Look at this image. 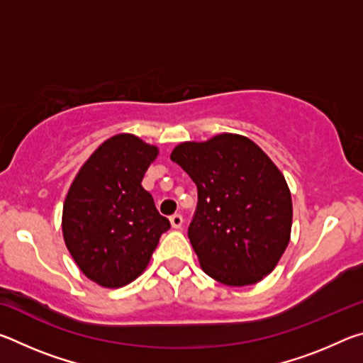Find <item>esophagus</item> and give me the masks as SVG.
I'll list each match as a JSON object with an SVG mask.
<instances>
[{"label":"esophagus","mask_w":363,"mask_h":363,"mask_svg":"<svg viewBox=\"0 0 363 363\" xmlns=\"http://www.w3.org/2000/svg\"><path fill=\"white\" fill-rule=\"evenodd\" d=\"M169 223H171V225H173V229H181L182 216L181 214H173V216L169 218Z\"/></svg>","instance_id":"1"}]
</instances>
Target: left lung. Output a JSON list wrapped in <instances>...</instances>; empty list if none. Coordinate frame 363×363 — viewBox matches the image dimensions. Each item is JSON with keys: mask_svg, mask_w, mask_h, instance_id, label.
Here are the masks:
<instances>
[{"mask_svg": "<svg viewBox=\"0 0 363 363\" xmlns=\"http://www.w3.org/2000/svg\"><path fill=\"white\" fill-rule=\"evenodd\" d=\"M171 160L190 176L199 205L189 227L203 272L247 286L272 272L290 243L293 203L285 176L253 140L223 133L176 145Z\"/></svg>", "mask_w": 363, "mask_h": 363, "instance_id": "left-lung-1", "label": "left lung"}]
</instances>
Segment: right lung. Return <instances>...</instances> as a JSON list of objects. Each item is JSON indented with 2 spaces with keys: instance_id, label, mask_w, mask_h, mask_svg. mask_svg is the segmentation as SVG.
Listing matches in <instances>:
<instances>
[{
  "instance_id": "add662e5",
  "label": "right lung",
  "mask_w": 363,
  "mask_h": 363,
  "mask_svg": "<svg viewBox=\"0 0 363 363\" xmlns=\"http://www.w3.org/2000/svg\"><path fill=\"white\" fill-rule=\"evenodd\" d=\"M158 152L134 134H116L86 160L65 195V247L86 277L104 288L136 280L171 227L140 184Z\"/></svg>"
}]
</instances>
